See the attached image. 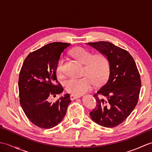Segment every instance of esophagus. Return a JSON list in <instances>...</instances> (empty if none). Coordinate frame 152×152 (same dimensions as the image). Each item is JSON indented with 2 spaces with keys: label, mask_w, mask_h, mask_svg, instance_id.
I'll use <instances>...</instances> for the list:
<instances>
[{
  "label": "esophagus",
  "mask_w": 152,
  "mask_h": 152,
  "mask_svg": "<svg viewBox=\"0 0 152 152\" xmlns=\"http://www.w3.org/2000/svg\"><path fill=\"white\" fill-rule=\"evenodd\" d=\"M80 95H76L71 94V95H70V99L71 101H73V100H74L75 99L78 98V97H80Z\"/></svg>",
  "instance_id": "esophagus-1"
}]
</instances>
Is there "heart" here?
Segmentation results:
<instances>
[{"label": "heart", "mask_w": 152, "mask_h": 152, "mask_svg": "<svg viewBox=\"0 0 152 152\" xmlns=\"http://www.w3.org/2000/svg\"><path fill=\"white\" fill-rule=\"evenodd\" d=\"M70 54L80 63L85 64L82 78H70L64 82L65 90L72 95H82L92 89L93 83L101 86L108 80L110 72V64L106 54L99 53L94 55L93 52L83 48H76L70 51ZM64 58L61 56L58 59L55 72L59 78L65 76L64 68Z\"/></svg>", "instance_id": "1"}]
</instances>
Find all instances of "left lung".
<instances>
[{"instance_id": "1", "label": "left lung", "mask_w": 152, "mask_h": 152, "mask_svg": "<svg viewBox=\"0 0 152 152\" xmlns=\"http://www.w3.org/2000/svg\"><path fill=\"white\" fill-rule=\"evenodd\" d=\"M88 44L106 54L110 64L109 78L93 95L96 105L89 114L98 125L114 127L124 122L137 104L141 87L140 74L127 50L105 41Z\"/></svg>"}]
</instances>
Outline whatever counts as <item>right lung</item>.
<instances>
[{
  "mask_svg": "<svg viewBox=\"0 0 152 152\" xmlns=\"http://www.w3.org/2000/svg\"><path fill=\"white\" fill-rule=\"evenodd\" d=\"M70 44L53 42L30 53L25 58L19 72V103L27 118L37 127L51 129L62 121L71 102L65 94L53 103L51 95L63 91L57 81L55 68L64 50Z\"/></svg>",
  "mask_w": 152,
  "mask_h": 152,
  "instance_id": "right-lung-1",
  "label": "right lung"
}]
</instances>
